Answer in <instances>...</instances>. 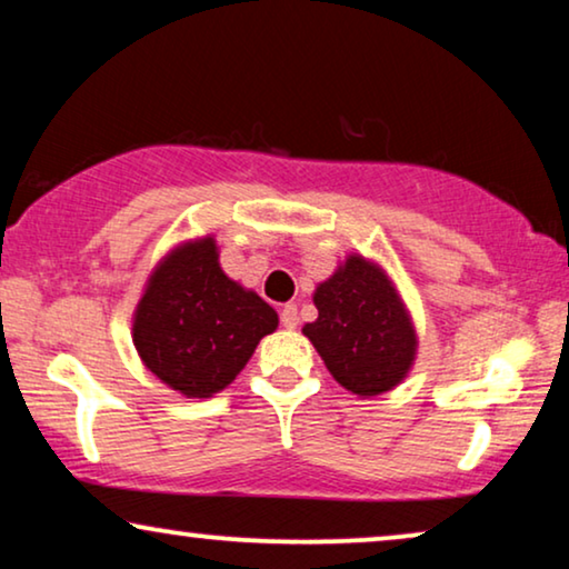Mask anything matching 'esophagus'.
Wrapping results in <instances>:
<instances>
[{"mask_svg": "<svg viewBox=\"0 0 569 569\" xmlns=\"http://www.w3.org/2000/svg\"><path fill=\"white\" fill-rule=\"evenodd\" d=\"M279 321H282L284 329H298V306H292V302H287L282 308V313H279Z\"/></svg>", "mask_w": 569, "mask_h": 569, "instance_id": "esophagus-1", "label": "esophagus"}]
</instances>
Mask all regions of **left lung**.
I'll return each instance as SVG.
<instances>
[{"label": "left lung", "instance_id": "left-lung-1", "mask_svg": "<svg viewBox=\"0 0 569 569\" xmlns=\"http://www.w3.org/2000/svg\"><path fill=\"white\" fill-rule=\"evenodd\" d=\"M318 318L302 333L339 386L360 399L391 391L417 360V329L386 269L349 253L313 292Z\"/></svg>", "mask_w": 569, "mask_h": 569}]
</instances>
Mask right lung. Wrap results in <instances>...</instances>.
I'll list each match as a JSON object with an SVG mask.
<instances>
[{
    "mask_svg": "<svg viewBox=\"0 0 569 569\" xmlns=\"http://www.w3.org/2000/svg\"><path fill=\"white\" fill-rule=\"evenodd\" d=\"M277 310L230 279L214 236L183 240L162 256L131 318V339L147 370L186 399L228 388L267 333Z\"/></svg>",
    "mask_w": 569,
    "mask_h": 569,
    "instance_id": "1",
    "label": "right lung"
}]
</instances>
